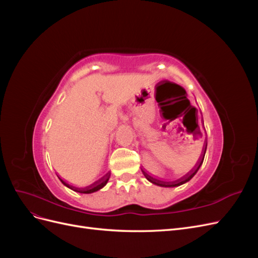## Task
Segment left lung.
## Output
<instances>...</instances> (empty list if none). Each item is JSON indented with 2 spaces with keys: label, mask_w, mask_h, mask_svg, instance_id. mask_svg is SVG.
<instances>
[{
  "label": "left lung",
  "mask_w": 258,
  "mask_h": 258,
  "mask_svg": "<svg viewBox=\"0 0 258 258\" xmlns=\"http://www.w3.org/2000/svg\"><path fill=\"white\" fill-rule=\"evenodd\" d=\"M197 135H199V136H201V131L198 129V131H197ZM206 151H207V146L206 147H204V150H202V154H201V156H200V158H199V160H198V162H197V165L195 166L188 173H186L184 176H182L181 178H177V179H174V181H165V179H160V178H156V177H154V176H152V175H150L148 174L146 171H144V170H142V172H143V174H144V176L148 179V181H150L151 183H153V184H155V185H158V186H162V187H175V186H179V185H182V184H184V183H186V182H188L189 179L197 173V171L199 170V168H200V166L202 165V162H204V159H205V155H206Z\"/></svg>",
  "instance_id": "1"
}]
</instances>
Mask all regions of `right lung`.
Returning a JSON list of instances; mask_svg holds the SVG:
<instances>
[{
    "mask_svg": "<svg viewBox=\"0 0 258 258\" xmlns=\"http://www.w3.org/2000/svg\"><path fill=\"white\" fill-rule=\"evenodd\" d=\"M110 176H111V173L108 172V173H106L105 175H103L101 178L97 179V181L91 182L90 184L86 185V186H83V187L72 186V185L68 184L67 182H64L62 178H60V177H59V178H60V181L62 182V184L66 185L67 187H69L70 189H72V190L77 191V192H82V194H91V192H95V191H97V190L102 188V187H104V186L106 185L107 181H108V178H110Z\"/></svg>",
    "mask_w": 258,
    "mask_h": 258,
    "instance_id": "obj_1",
    "label": "right lung"
}]
</instances>
